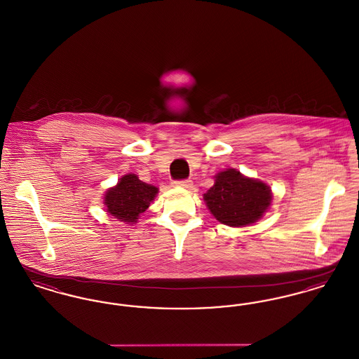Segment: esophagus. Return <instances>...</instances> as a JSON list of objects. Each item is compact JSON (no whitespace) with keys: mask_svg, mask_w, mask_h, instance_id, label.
I'll return each instance as SVG.
<instances>
[{"mask_svg":"<svg viewBox=\"0 0 359 359\" xmlns=\"http://www.w3.org/2000/svg\"><path fill=\"white\" fill-rule=\"evenodd\" d=\"M172 184L173 187L187 188V189L194 188L192 180H175Z\"/></svg>","mask_w":359,"mask_h":359,"instance_id":"obj_1","label":"esophagus"}]
</instances>
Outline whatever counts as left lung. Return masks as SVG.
I'll return each instance as SVG.
<instances>
[{"instance_id":"left-lung-1","label":"left lung","mask_w":359,"mask_h":359,"mask_svg":"<svg viewBox=\"0 0 359 359\" xmlns=\"http://www.w3.org/2000/svg\"><path fill=\"white\" fill-rule=\"evenodd\" d=\"M203 199L217 221L241 227L257 222L265 214L272 202V191L264 182L230 168L215 175V183Z\"/></svg>"}]
</instances>
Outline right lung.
Here are the masks:
<instances>
[{"label": "right lung", "instance_id": "1", "mask_svg": "<svg viewBox=\"0 0 359 359\" xmlns=\"http://www.w3.org/2000/svg\"><path fill=\"white\" fill-rule=\"evenodd\" d=\"M158 189L141 182L135 173L122 176L116 187L104 194L103 203L110 215L122 222L135 224L138 217L149 207Z\"/></svg>", "mask_w": 359, "mask_h": 359}]
</instances>
